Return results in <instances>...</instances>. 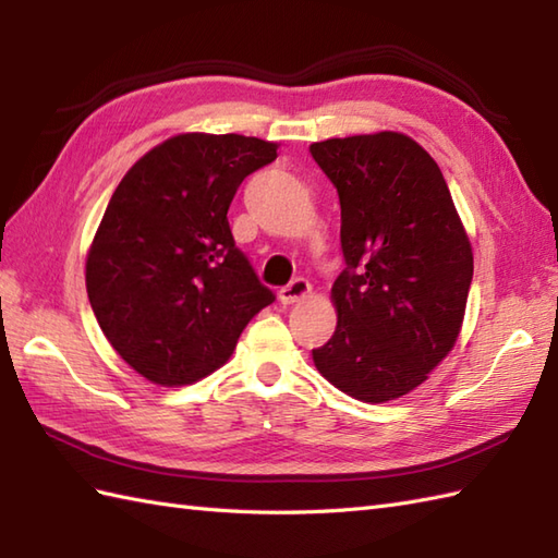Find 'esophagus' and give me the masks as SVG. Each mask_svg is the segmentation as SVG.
Wrapping results in <instances>:
<instances>
[{
  "mask_svg": "<svg viewBox=\"0 0 558 558\" xmlns=\"http://www.w3.org/2000/svg\"><path fill=\"white\" fill-rule=\"evenodd\" d=\"M310 294H312L310 280H306V278H294L290 286H286V288L278 292V298H280L282 304H294V302L306 300V298H310Z\"/></svg>",
  "mask_w": 558,
  "mask_h": 558,
  "instance_id": "34e87169",
  "label": "esophagus"
}]
</instances>
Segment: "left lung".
I'll return each mask as SVG.
<instances>
[{
	"instance_id": "obj_1",
	"label": "left lung",
	"mask_w": 558,
	"mask_h": 558,
	"mask_svg": "<svg viewBox=\"0 0 558 558\" xmlns=\"http://www.w3.org/2000/svg\"><path fill=\"white\" fill-rule=\"evenodd\" d=\"M338 189L348 268L330 290L338 326L318 374L362 402L408 396L453 350L472 246L436 160L400 132L310 146Z\"/></svg>"
}]
</instances>
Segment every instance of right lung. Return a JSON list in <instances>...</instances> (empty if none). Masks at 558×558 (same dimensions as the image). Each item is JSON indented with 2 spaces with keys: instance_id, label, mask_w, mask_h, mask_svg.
I'll list each match as a JSON object with an SVG mask.
<instances>
[{
  "instance_id": "obj_1",
  "label": "right lung",
  "mask_w": 558,
  "mask_h": 558,
  "mask_svg": "<svg viewBox=\"0 0 558 558\" xmlns=\"http://www.w3.org/2000/svg\"><path fill=\"white\" fill-rule=\"evenodd\" d=\"M278 144L242 134H177L114 189L86 256L88 300L117 354L148 381L186 386L230 360L268 306L234 246L228 208Z\"/></svg>"
}]
</instances>
